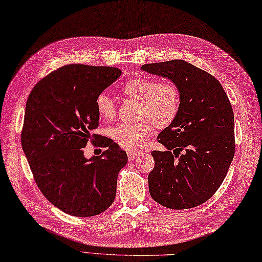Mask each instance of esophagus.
<instances>
[{
	"mask_svg": "<svg viewBox=\"0 0 262 262\" xmlns=\"http://www.w3.org/2000/svg\"><path fill=\"white\" fill-rule=\"evenodd\" d=\"M139 156H140V153H136L132 151L127 152V158H129V160H135V159H137Z\"/></svg>",
	"mask_w": 262,
	"mask_h": 262,
	"instance_id": "34e87169",
	"label": "esophagus"
}]
</instances>
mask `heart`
<instances>
[{
  "mask_svg": "<svg viewBox=\"0 0 262 262\" xmlns=\"http://www.w3.org/2000/svg\"><path fill=\"white\" fill-rule=\"evenodd\" d=\"M121 92L126 97L140 101L139 117L144 119L138 123L120 122L110 129V136L121 148L138 150L146 138L158 127H165L173 122L180 110L179 89L171 82H159L155 79L138 78L125 82ZM98 116L106 121L116 118V103L106 93H100L95 99Z\"/></svg>",
  "mask_w": 262,
  "mask_h": 262,
  "instance_id": "1",
  "label": "heart"
}]
</instances>
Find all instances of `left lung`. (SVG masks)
<instances>
[{"label": "left lung", "mask_w": 262, "mask_h": 262, "mask_svg": "<svg viewBox=\"0 0 262 262\" xmlns=\"http://www.w3.org/2000/svg\"><path fill=\"white\" fill-rule=\"evenodd\" d=\"M148 73L172 81L180 92V110L158 136L165 151H152L148 176L152 199L174 210L202 205L225 180L234 156L233 111L213 75L183 60L150 63Z\"/></svg>", "instance_id": "obj_1"}]
</instances>
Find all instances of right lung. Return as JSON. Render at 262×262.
<instances>
[{
	"mask_svg": "<svg viewBox=\"0 0 262 262\" xmlns=\"http://www.w3.org/2000/svg\"><path fill=\"white\" fill-rule=\"evenodd\" d=\"M121 73L118 68L69 64L43 78L29 95L22 149L41 192L68 214L97 215L116 198L125 151L105 137L94 144L107 148L101 156L86 159L84 148L99 138L91 135L99 125L95 99Z\"/></svg>",
	"mask_w": 262,
	"mask_h": 262,
	"instance_id": "add662e5",
	"label": "right lung"
}]
</instances>
